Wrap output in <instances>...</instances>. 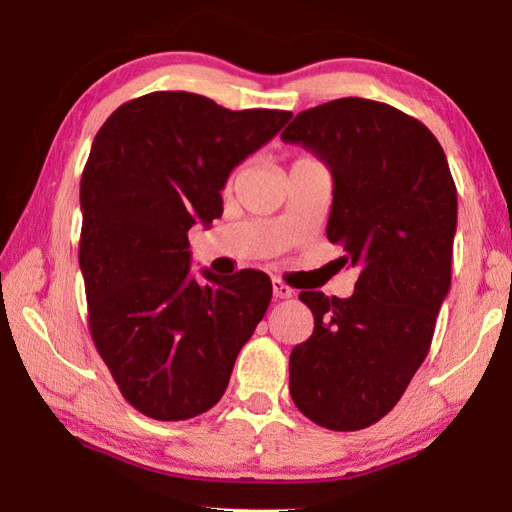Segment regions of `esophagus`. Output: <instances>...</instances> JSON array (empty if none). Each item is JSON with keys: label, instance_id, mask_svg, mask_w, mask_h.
I'll list each match as a JSON object with an SVG mask.
<instances>
[{"label": "esophagus", "instance_id": "obj_1", "mask_svg": "<svg viewBox=\"0 0 512 512\" xmlns=\"http://www.w3.org/2000/svg\"><path fill=\"white\" fill-rule=\"evenodd\" d=\"M291 287H287L282 280H277V277H273V296L277 300H284V298H291Z\"/></svg>", "mask_w": 512, "mask_h": 512}]
</instances>
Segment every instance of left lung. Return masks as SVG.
<instances>
[{"label":"left lung","instance_id":"1","mask_svg":"<svg viewBox=\"0 0 512 512\" xmlns=\"http://www.w3.org/2000/svg\"><path fill=\"white\" fill-rule=\"evenodd\" d=\"M327 164V239L359 268L350 298L302 291L314 334L293 348L289 391L311 422L359 431L400 402L452 284L456 185L427 126L388 103L345 97L284 128Z\"/></svg>","mask_w":512,"mask_h":512}]
</instances>
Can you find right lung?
I'll list each match as a JSON object with an SVG mask.
<instances>
[{
    "label": "right lung",
    "instance_id": "add662e5",
    "mask_svg": "<svg viewBox=\"0 0 512 512\" xmlns=\"http://www.w3.org/2000/svg\"><path fill=\"white\" fill-rule=\"evenodd\" d=\"M289 119L151 92L119 106L94 137L79 244L90 334L124 400L153 420L212 409L266 314L271 277L250 268L194 277L187 232L219 219L230 171Z\"/></svg>",
    "mask_w": 512,
    "mask_h": 512
}]
</instances>
